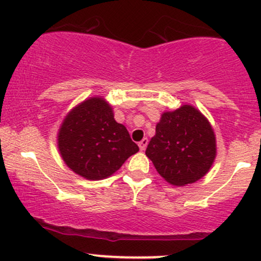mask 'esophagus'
Listing matches in <instances>:
<instances>
[{
	"instance_id": "1",
	"label": "esophagus",
	"mask_w": 261,
	"mask_h": 261,
	"mask_svg": "<svg viewBox=\"0 0 261 261\" xmlns=\"http://www.w3.org/2000/svg\"><path fill=\"white\" fill-rule=\"evenodd\" d=\"M147 145H148L147 137H145V139H143L142 141H140V142H139V147H140L141 151H145L146 147H147Z\"/></svg>"
}]
</instances>
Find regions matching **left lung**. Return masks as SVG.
Segmentation results:
<instances>
[{"label": "left lung", "mask_w": 261, "mask_h": 261, "mask_svg": "<svg viewBox=\"0 0 261 261\" xmlns=\"http://www.w3.org/2000/svg\"><path fill=\"white\" fill-rule=\"evenodd\" d=\"M216 136L203 114L190 104L164 112L146 155L169 184L185 187L205 176L216 158Z\"/></svg>", "instance_id": "1"}]
</instances>
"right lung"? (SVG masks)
I'll return each mask as SVG.
<instances>
[{"instance_id": "add662e5", "label": "right lung", "mask_w": 261, "mask_h": 261, "mask_svg": "<svg viewBox=\"0 0 261 261\" xmlns=\"http://www.w3.org/2000/svg\"><path fill=\"white\" fill-rule=\"evenodd\" d=\"M58 148L65 164L88 180H101L120 169L139 152L126 127L114 119L113 108L101 97L77 104L58 133Z\"/></svg>"}]
</instances>
